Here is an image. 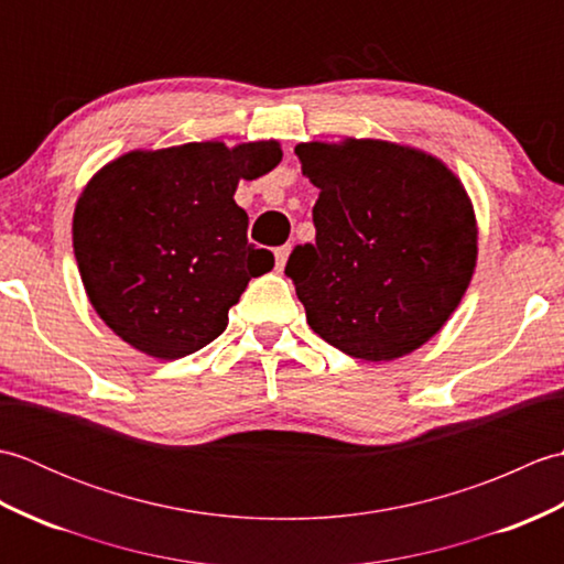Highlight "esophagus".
Instances as JSON below:
<instances>
[{
  "label": "esophagus",
  "instance_id": "34e87169",
  "mask_svg": "<svg viewBox=\"0 0 564 564\" xmlns=\"http://www.w3.org/2000/svg\"><path fill=\"white\" fill-rule=\"evenodd\" d=\"M289 254H291V245H283V247H275L273 257H275V269H283L285 261H289Z\"/></svg>",
  "mask_w": 564,
  "mask_h": 564
}]
</instances>
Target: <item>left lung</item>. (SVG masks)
Listing matches in <instances>:
<instances>
[{
    "mask_svg": "<svg viewBox=\"0 0 564 564\" xmlns=\"http://www.w3.org/2000/svg\"><path fill=\"white\" fill-rule=\"evenodd\" d=\"M295 154L319 188L315 242L285 263L307 325L364 361L419 349L473 279L477 227L463 184L431 154L382 140L303 142Z\"/></svg>",
    "mask_w": 564,
    "mask_h": 564,
    "instance_id": "obj_1",
    "label": "left lung"
}]
</instances>
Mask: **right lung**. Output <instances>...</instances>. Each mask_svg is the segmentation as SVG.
Returning <instances> with one entry per match:
<instances>
[{
    "mask_svg": "<svg viewBox=\"0 0 564 564\" xmlns=\"http://www.w3.org/2000/svg\"><path fill=\"white\" fill-rule=\"evenodd\" d=\"M279 142H188L106 164L72 223L82 283L99 317L138 351L174 361L218 339L247 283L273 269L247 239L239 178L281 162Z\"/></svg>",
    "mask_w": 564,
    "mask_h": 564,
    "instance_id": "obj_1",
    "label": "right lung"
}]
</instances>
